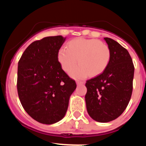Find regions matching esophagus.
<instances>
[{
    "label": "esophagus",
    "mask_w": 146,
    "mask_h": 146,
    "mask_svg": "<svg viewBox=\"0 0 146 146\" xmlns=\"http://www.w3.org/2000/svg\"><path fill=\"white\" fill-rule=\"evenodd\" d=\"M76 83H77V85H78V86H80V85H82V84H84V82L79 81V80H77Z\"/></svg>",
    "instance_id": "esophagus-1"
}]
</instances>
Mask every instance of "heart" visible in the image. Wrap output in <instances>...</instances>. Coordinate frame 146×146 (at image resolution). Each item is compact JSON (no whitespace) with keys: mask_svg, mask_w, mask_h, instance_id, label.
I'll return each instance as SVG.
<instances>
[{"mask_svg":"<svg viewBox=\"0 0 146 146\" xmlns=\"http://www.w3.org/2000/svg\"><path fill=\"white\" fill-rule=\"evenodd\" d=\"M58 61L64 71H69L77 61L79 65L70 75L83 78L88 74L96 76L103 73L110 59V51L104 42L95 39L78 38L68 41L66 47H61L57 55Z\"/></svg>","mask_w":146,"mask_h":146,"instance_id":"b5f03b06","label":"heart"}]
</instances>
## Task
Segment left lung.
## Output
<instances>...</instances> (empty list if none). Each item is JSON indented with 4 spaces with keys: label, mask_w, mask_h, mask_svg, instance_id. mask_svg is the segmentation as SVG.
I'll return each mask as SVG.
<instances>
[{
    "label": "left lung",
    "mask_w": 146,
    "mask_h": 146,
    "mask_svg": "<svg viewBox=\"0 0 146 146\" xmlns=\"http://www.w3.org/2000/svg\"><path fill=\"white\" fill-rule=\"evenodd\" d=\"M110 59L102 73L86 81L85 95L88 115L95 121L106 123L123 113L132 95L134 67L128 51L117 42L104 38Z\"/></svg>",
    "instance_id": "8db88e82"
}]
</instances>
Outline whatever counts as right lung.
Listing matches in <instances>:
<instances>
[{"mask_svg": "<svg viewBox=\"0 0 146 146\" xmlns=\"http://www.w3.org/2000/svg\"><path fill=\"white\" fill-rule=\"evenodd\" d=\"M65 39L57 36L34 41L18 62L20 101L30 117L44 124H53L64 117L70 96L77 86L57 58Z\"/></svg>", "mask_w": 146, "mask_h": 146, "instance_id": "add662e5", "label": "right lung"}]
</instances>
